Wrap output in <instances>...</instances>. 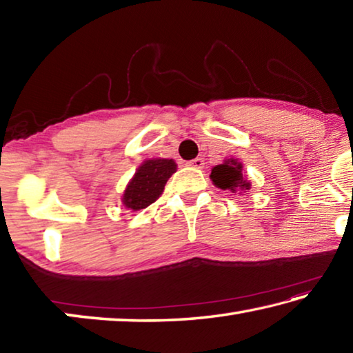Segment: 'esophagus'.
Wrapping results in <instances>:
<instances>
[{
    "instance_id": "1",
    "label": "esophagus",
    "mask_w": 353,
    "mask_h": 353,
    "mask_svg": "<svg viewBox=\"0 0 353 353\" xmlns=\"http://www.w3.org/2000/svg\"><path fill=\"white\" fill-rule=\"evenodd\" d=\"M187 165L191 166V168L202 170V168H204V160H202V159H193V160H190V162H187Z\"/></svg>"
}]
</instances>
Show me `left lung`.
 <instances>
[{"mask_svg": "<svg viewBox=\"0 0 353 353\" xmlns=\"http://www.w3.org/2000/svg\"><path fill=\"white\" fill-rule=\"evenodd\" d=\"M210 177L213 185L230 193L241 194L250 190V182L243 176V163L234 157L225 159L223 163L214 166Z\"/></svg>", "mask_w": 353, "mask_h": 353, "instance_id": "1", "label": "left lung"}]
</instances>
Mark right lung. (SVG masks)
I'll list each match as a JSON object with an SVG mask.
<instances>
[{
  "label": "right lung",
  "mask_w": 353,
  "mask_h": 353,
  "mask_svg": "<svg viewBox=\"0 0 353 353\" xmlns=\"http://www.w3.org/2000/svg\"><path fill=\"white\" fill-rule=\"evenodd\" d=\"M177 171L172 159H148L137 168L121 196L128 210L139 212L151 205L162 196L165 183Z\"/></svg>",
  "instance_id": "1"
}]
</instances>
